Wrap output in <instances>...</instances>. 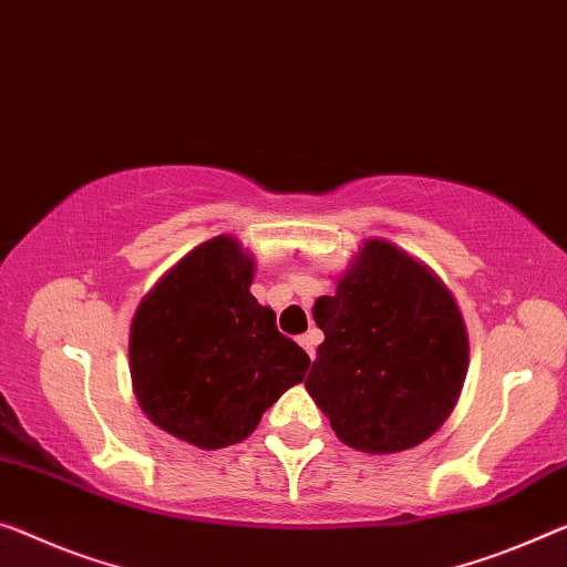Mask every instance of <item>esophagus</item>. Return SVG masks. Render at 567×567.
<instances>
[{"instance_id": "1", "label": "esophagus", "mask_w": 567, "mask_h": 567, "mask_svg": "<svg viewBox=\"0 0 567 567\" xmlns=\"http://www.w3.org/2000/svg\"><path fill=\"white\" fill-rule=\"evenodd\" d=\"M319 342H321V334L317 332V329H311V332L299 337V344L303 347V350H307V354L311 357V360H313V354H317V344Z\"/></svg>"}]
</instances>
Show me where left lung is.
<instances>
[{
    "mask_svg": "<svg viewBox=\"0 0 567 567\" xmlns=\"http://www.w3.org/2000/svg\"><path fill=\"white\" fill-rule=\"evenodd\" d=\"M311 313L324 342L303 388L339 441L398 454L446 423L466 380L468 334L454 293L423 260L368 238Z\"/></svg>",
    "mask_w": 567,
    "mask_h": 567,
    "instance_id": "left-lung-1",
    "label": "left lung"
}]
</instances>
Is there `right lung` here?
<instances>
[{"instance_id":"obj_1","label":"right lung","mask_w":567,"mask_h":567,"mask_svg":"<svg viewBox=\"0 0 567 567\" xmlns=\"http://www.w3.org/2000/svg\"><path fill=\"white\" fill-rule=\"evenodd\" d=\"M256 258L233 235H215L177 260L132 319L134 395L154 425L197 449L248 439L309 354L250 293Z\"/></svg>"}]
</instances>
